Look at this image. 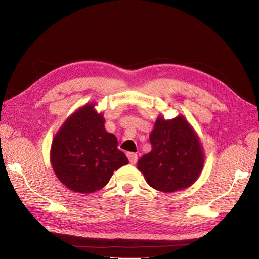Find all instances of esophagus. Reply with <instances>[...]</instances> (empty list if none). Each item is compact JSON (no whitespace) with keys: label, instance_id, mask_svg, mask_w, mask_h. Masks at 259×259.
<instances>
[{"label":"esophagus","instance_id":"esophagus-1","mask_svg":"<svg viewBox=\"0 0 259 259\" xmlns=\"http://www.w3.org/2000/svg\"><path fill=\"white\" fill-rule=\"evenodd\" d=\"M126 156H128V158H129L130 163H133V164H135L137 162V160H138V156H137V153L128 152L126 153Z\"/></svg>","mask_w":259,"mask_h":259}]
</instances>
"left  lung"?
I'll list each match as a JSON object with an SVG mask.
<instances>
[{"label":"left lung","instance_id":"left-lung-1","mask_svg":"<svg viewBox=\"0 0 259 259\" xmlns=\"http://www.w3.org/2000/svg\"><path fill=\"white\" fill-rule=\"evenodd\" d=\"M151 151L142 156L138 169L152 188L172 192L191 186L203 166L198 137L183 118H158L149 137Z\"/></svg>","mask_w":259,"mask_h":259}]
</instances>
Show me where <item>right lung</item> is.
I'll list each match as a JSON object with an SVG mask.
<instances>
[{"label":"right lung","instance_id":"1","mask_svg":"<svg viewBox=\"0 0 259 259\" xmlns=\"http://www.w3.org/2000/svg\"><path fill=\"white\" fill-rule=\"evenodd\" d=\"M115 136L104 129L102 114L87 104L74 112L54 137L51 163L69 189L82 194L106 186L114 170L128 163Z\"/></svg>","mask_w":259,"mask_h":259}]
</instances>
